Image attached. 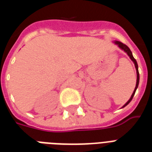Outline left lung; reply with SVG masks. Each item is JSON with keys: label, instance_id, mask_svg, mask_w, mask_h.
Listing matches in <instances>:
<instances>
[{"label": "left lung", "instance_id": "left-lung-1", "mask_svg": "<svg viewBox=\"0 0 152 152\" xmlns=\"http://www.w3.org/2000/svg\"><path fill=\"white\" fill-rule=\"evenodd\" d=\"M114 43L116 44V45H118V46L119 47V48L121 49V50H122L125 51L126 53L128 54V56L129 57V58L132 61V62L134 63L135 64V68H136V70H137V84H136V88H135L134 91H133V93L132 94V95H131V98H130L129 99V101L126 102V103L124 105V106L121 107V108H124L125 106H126L128 105V104L130 102L132 101V98H133V96H134L135 95V92H136V91H137V88H138V85H139V81H140V74H139V71H138V64H137V61H136V59H135L134 57H133V56H132V52H131V50H130V49L126 45H125V44H123L122 42H118V41H114L113 42Z\"/></svg>", "mask_w": 152, "mask_h": 152}]
</instances>
